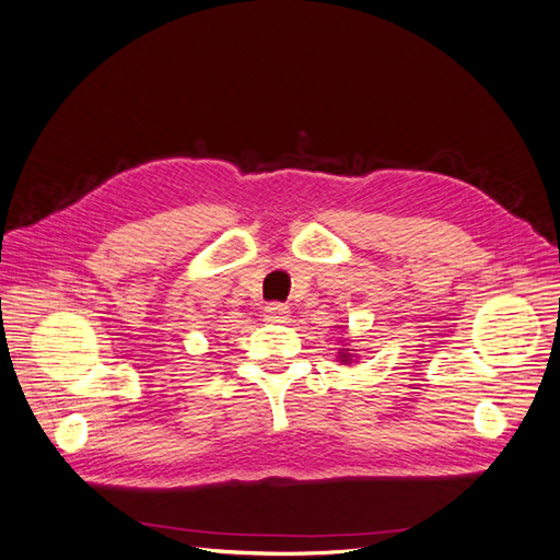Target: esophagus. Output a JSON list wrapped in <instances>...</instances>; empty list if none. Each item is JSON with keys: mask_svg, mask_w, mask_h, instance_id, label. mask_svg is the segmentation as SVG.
I'll use <instances>...</instances> for the list:
<instances>
[{"mask_svg": "<svg viewBox=\"0 0 560 560\" xmlns=\"http://www.w3.org/2000/svg\"><path fill=\"white\" fill-rule=\"evenodd\" d=\"M264 319L270 322V325H282V322L290 319V308L284 303H268L264 308Z\"/></svg>", "mask_w": 560, "mask_h": 560, "instance_id": "1", "label": "esophagus"}]
</instances>
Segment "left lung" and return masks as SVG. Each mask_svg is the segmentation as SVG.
I'll return each instance as SVG.
<instances>
[{"label": "left lung", "mask_w": 560, "mask_h": 560, "mask_svg": "<svg viewBox=\"0 0 560 560\" xmlns=\"http://www.w3.org/2000/svg\"><path fill=\"white\" fill-rule=\"evenodd\" d=\"M338 360H341V362H350L352 354H350L348 350H341V354H338Z\"/></svg>", "instance_id": "1"}]
</instances>
